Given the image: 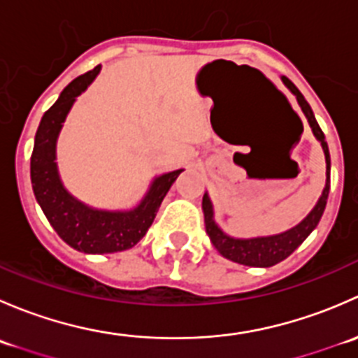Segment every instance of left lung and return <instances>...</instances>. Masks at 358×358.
I'll return each instance as SVG.
<instances>
[{
    "instance_id": "left-lung-1",
    "label": "left lung",
    "mask_w": 358,
    "mask_h": 358,
    "mask_svg": "<svg viewBox=\"0 0 358 358\" xmlns=\"http://www.w3.org/2000/svg\"><path fill=\"white\" fill-rule=\"evenodd\" d=\"M282 83L289 88V92L296 96L298 100V106L301 107L303 114H305L306 121H308L310 128H312L313 136L317 138V142L320 143L324 150V156H326V187H324L322 194H320L319 201L313 206L312 211L298 223L292 229L286 230V232L273 234V236H259V237H249V239H241V237H232L229 234L223 232L218 227V223L215 222V211H213V202L209 199V194L204 192L202 197V211H204V225H206V234L211 239L213 246L216 248V251L223 256V258L230 259V262H236L239 265L246 266H259V268H266V266H273L277 263H280L282 259H286L287 256L294 251L310 234L315 230V227L319 225L320 218L324 215V209H326L327 197H329V189H331V156H329V147H327L326 136H324L322 129H320L319 122H317L315 115H313L312 107L308 106V102L305 100V96L301 95L298 88L289 81L287 78L282 76Z\"/></svg>"
}]
</instances>
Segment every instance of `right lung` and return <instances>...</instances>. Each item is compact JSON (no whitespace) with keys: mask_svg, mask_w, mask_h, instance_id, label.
I'll use <instances>...</instances> for the list:
<instances>
[{"mask_svg":"<svg viewBox=\"0 0 358 358\" xmlns=\"http://www.w3.org/2000/svg\"><path fill=\"white\" fill-rule=\"evenodd\" d=\"M100 66L69 83L38 126L31 156V183L38 204L60 239L86 255H107L133 248L152 225L168 190L183 169L162 173L150 182L131 209H99L85 204L64 187L57 166V140L76 99L99 76Z\"/></svg>","mask_w":358,"mask_h":358,"instance_id":"add662e5","label":"right lung"}]
</instances>
